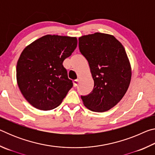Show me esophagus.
<instances>
[{"label":"esophagus","instance_id":"obj_1","mask_svg":"<svg viewBox=\"0 0 155 155\" xmlns=\"http://www.w3.org/2000/svg\"><path fill=\"white\" fill-rule=\"evenodd\" d=\"M78 83H79V80H78V79H76V80L73 81V84H74V87H77V86L78 85Z\"/></svg>","mask_w":155,"mask_h":155}]
</instances>
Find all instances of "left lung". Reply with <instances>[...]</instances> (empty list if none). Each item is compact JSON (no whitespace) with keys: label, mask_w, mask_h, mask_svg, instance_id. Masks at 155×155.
<instances>
[{"label":"left lung","mask_w":155,"mask_h":155,"mask_svg":"<svg viewBox=\"0 0 155 155\" xmlns=\"http://www.w3.org/2000/svg\"><path fill=\"white\" fill-rule=\"evenodd\" d=\"M81 54L89 63L94 81L83 104L94 112H104L121 101L129 87L131 66L122 44L109 34L95 33L78 38Z\"/></svg>","instance_id":"8db88e82"}]
</instances>
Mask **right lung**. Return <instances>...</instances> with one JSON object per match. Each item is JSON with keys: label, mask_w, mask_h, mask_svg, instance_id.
<instances>
[{"label": "right lung", "mask_w": 155, "mask_h": 155, "mask_svg": "<svg viewBox=\"0 0 155 155\" xmlns=\"http://www.w3.org/2000/svg\"><path fill=\"white\" fill-rule=\"evenodd\" d=\"M77 46L76 37L46 35L23 50L17 63V83L23 96L35 108H56L72 87L63 62Z\"/></svg>", "instance_id": "1"}]
</instances>
